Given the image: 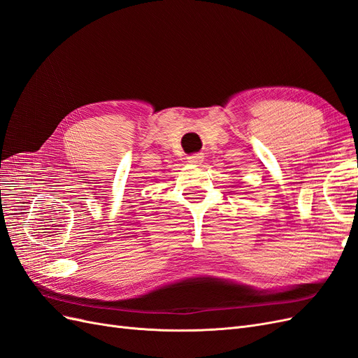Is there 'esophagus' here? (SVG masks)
Listing matches in <instances>:
<instances>
[{
	"label": "esophagus",
	"mask_w": 358,
	"mask_h": 358,
	"mask_svg": "<svg viewBox=\"0 0 358 358\" xmlns=\"http://www.w3.org/2000/svg\"><path fill=\"white\" fill-rule=\"evenodd\" d=\"M187 159H188V162H191V164H201V161L204 159V154H201V152L192 154Z\"/></svg>",
	"instance_id": "esophagus-1"
}]
</instances>
